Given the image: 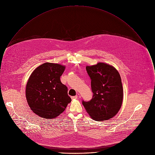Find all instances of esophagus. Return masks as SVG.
Wrapping results in <instances>:
<instances>
[{
  "mask_svg": "<svg viewBox=\"0 0 155 155\" xmlns=\"http://www.w3.org/2000/svg\"><path fill=\"white\" fill-rule=\"evenodd\" d=\"M71 100H75V99H77V98H78V96H77V95H76V96L71 97Z\"/></svg>",
  "mask_w": 155,
  "mask_h": 155,
  "instance_id": "1",
  "label": "esophagus"
}]
</instances>
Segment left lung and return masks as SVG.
<instances>
[{"label":"left lung","mask_w":155,"mask_h":155,"mask_svg":"<svg viewBox=\"0 0 155 155\" xmlns=\"http://www.w3.org/2000/svg\"><path fill=\"white\" fill-rule=\"evenodd\" d=\"M93 93L91 101H82L90 117L96 121L109 120L120 110L124 97L120 76L112 66L98 63L86 67Z\"/></svg>","instance_id":"left-lung-1"}]
</instances>
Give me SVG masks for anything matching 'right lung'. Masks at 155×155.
I'll return each mask as SVG.
<instances>
[{"mask_svg":"<svg viewBox=\"0 0 155 155\" xmlns=\"http://www.w3.org/2000/svg\"><path fill=\"white\" fill-rule=\"evenodd\" d=\"M66 66L45 63L34 70L25 88V97L31 110L45 119H54L65 110L71 101L67 87L60 81Z\"/></svg>","mask_w":155,"mask_h":155,"instance_id":"right-lung-1","label":"right lung"}]
</instances>
